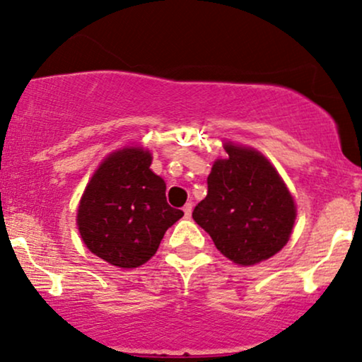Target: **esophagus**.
Listing matches in <instances>:
<instances>
[{
    "mask_svg": "<svg viewBox=\"0 0 362 362\" xmlns=\"http://www.w3.org/2000/svg\"><path fill=\"white\" fill-rule=\"evenodd\" d=\"M184 214H185V217L187 218H190V215H192V204L189 202V204H185V207H184Z\"/></svg>",
    "mask_w": 362,
    "mask_h": 362,
    "instance_id": "1",
    "label": "esophagus"
}]
</instances>
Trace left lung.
I'll use <instances>...</instances> for the list:
<instances>
[{
  "label": "left lung",
  "mask_w": 362,
  "mask_h": 362,
  "mask_svg": "<svg viewBox=\"0 0 362 362\" xmlns=\"http://www.w3.org/2000/svg\"><path fill=\"white\" fill-rule=\"evenodd\" d=\"M226 152L227 158L215 160L207 178V197L192 217L227 259L254 265L287 244L296 222V204L262 153L230 141Z\"/></svg>",
  "instance_id": "left-lung-1"
}]
</instances>
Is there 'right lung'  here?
I'll return each mask as SVG.
<instances>
[{
	"label": "right lung",
	"instance_id": "1",
	"mask_svg": "<svg viewBox=\"0 0 362 362\" xmlns=\"http://www.w3.org/2000/svg\"><path fill=\"white\" fill-rule=\"evenodd\" d=\"M152 153L117 150L103 160L81 197L76 223L90 252L122 269L145 264L184 212L167 204L165 182L150 170Z\"/></svg>",
	"mask_w": 362,
	"mask_h": 362
}]
</instances>
